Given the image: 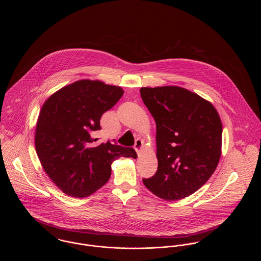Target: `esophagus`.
<instances>
[{"label": "esophagus", "instance_id": "esophagus-1", "mask_svg": "<svg viewBox=\"0 0 261 261\" xmlns=\"http://www.w3.org/2000/svg\"><path fill=\"white\" fill-rule=\"evenodd\" d=\"M134 149L137 151V153L139 154L140 151L143 149V141L142 140H136L135 145H134Z\"/></svg>", "mask_w": 261, "mask_h": 261}]
</instances>
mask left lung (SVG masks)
<instances>
[{"label": "left lung", "instance_id": "left-lung-1", "mask_svg": "<svg viewBox=\"0 0 261 261\" xmlns=\"http://www.w3.org/2000/svg\"><path fill=\"white\" fill-rule=\"evenodd\" d=\"M141 97L156 124L158 171L145 186L169 201L204 185L221 156L222 123L212 103L184 88L143 87Z\"/></svg>", "mask_w": 261, "mask_h": 261}]
</instances>
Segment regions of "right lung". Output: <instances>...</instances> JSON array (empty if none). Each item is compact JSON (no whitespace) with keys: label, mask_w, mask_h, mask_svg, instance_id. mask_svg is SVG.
Masks as SVG:
<instances>
[{"label":"right lung","mask_w":261,"mask_h":261,"mask_svg":"<svg viewBox=\"0 0 261 261\" xmlns=\"http://www.w3.org/2000/svg\"><path fill=\"white\" fill-rule=\"evenodd\" d=\"M124 91L98 80H79L47 99L35 131L38 158L50 180L68 196L84 198L103 186L112 163L120 156L136 159L133 148L95 144L101 115L120 99Z\"/></svg>","instance_id":"obj_1"}]
</instances>
